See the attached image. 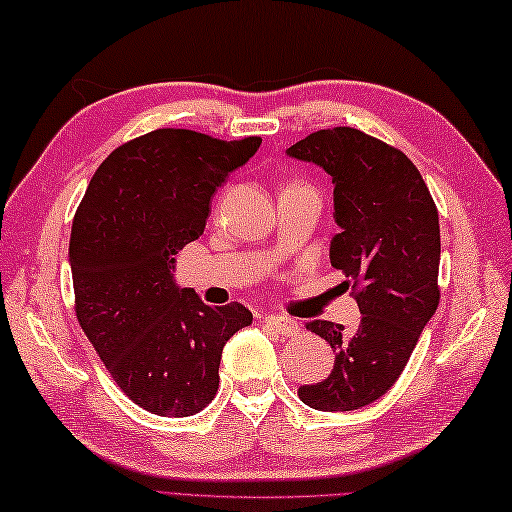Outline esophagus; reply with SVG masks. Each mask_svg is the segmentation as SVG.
<instances>
[{"label":"esophagus","instance_id":"obj_1","mask_svg":"<svg viewBox=\"0 0 512 512\" xmlns=\"http://www.w3.org/2000/svg\"><path fill=\"white\" fill-rule=\"evenodd\" d=\"M263 324L274 328L279 335H288V337L290 335H297L299 330H301V326L297 324V321L290 319V317H281V315H265L263 317Z\"/></svg>","mask_w":512,"mask_h":512}]
</instances>
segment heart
<instances>
[{"label": "heart", "instance_id": "b5f03b06", "mask_svg": "<svg viewBox=\"0 0 512 512\" xmlns=\"http://www.w3.org/2000/svg\"><path fill=\"white\" fill-rule=\"evenodd\" d=\"M292 186H299V184H290V186H288V188H292Z\"/></svg>", "mask_w": 512, "mask_h": 512}]
</instances>
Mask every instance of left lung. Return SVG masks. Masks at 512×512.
<instances>
[{"instance_id": "left-lung-1", "label": "left lung", "mask_w": 512, "mask_h": 512, "mask_svg": "<svg viewBox=\"0 0 512 512\" xmlns=\"http://www.w3.org/2000/svg\"><path fill=\"white\" fill-rule=\"evenodd\" d=\"M288 155L333 177L337 236L330 263L353 283L362 317L351 330L310 321L326 339L335 366L299 398L319 411H353L387 393L405 371L441 299L438 211L423 175L405 152L355 128L308 134Z\"/></svg>"}]
</instances>
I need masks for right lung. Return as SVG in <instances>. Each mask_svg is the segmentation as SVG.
Returning <instances> with one entry per match:
<instances>
[{"mask_svg": "<svg viewBox=\"0 0 512 512\" xmlns=\"http://www.w3.org/2000/svg\"><path fill=\"white\" fill-rule=\"evenodd\" d=\"M261 137L161 128L107 157L69 240L80 328L134 405L184 418L213 400L222 348L251 324L240 303L206 306L173 279L175 254L202 236L209 202Z\"/></svg>", "mask_w": 512, "mask_h": 512, "instance_id": "1", "label": "right lung"}]
</instances>
